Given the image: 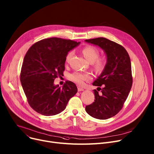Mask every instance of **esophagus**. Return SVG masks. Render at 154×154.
Returning <instances> with one entry per match:
<instances>
[{"label":"esophagus","instance_id":"obj_1","mask_svg":"<svg viewBox=\"0 0 154 154\" xmlns=\"http://www.w3.org/2000/svg\"><path fill=\"white\" fill-rule=\"evenodd\" d=\"M77 88H78V91H84V88L81 87H80V86H79V87H77Z\"/></svg>","mask_w":154,"mask_h":154}]
</instances>
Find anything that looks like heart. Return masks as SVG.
I'll return each mask as SVG.
<instances>
[{
  "label": "heart",
  "instance_id": "heart-1",
  "mask_svg": "<svg viewBox=\"0 0 154 154\" xmlns=\"http://www.w3.org/2000/svg\"><path fill=\"white\" fill-rule=\"evenodd\" d=\"M82 53L85 59L91 63L95 62L99 56L98 51L95 48L91 46L85 47L82 50ZM72 54V52H69L67 54L66 57V60L67 62H68L70 60ZM104 64L105 60L103 59H98L95 61V67L98 69H100L103 67ZM69 78L72 81L75 82V83L79 85H82L84 84V81L90 80L91 79V75L88 73H83L81 72H75L69 75Z\"/></svg>",
  "mask_w": 154,
  "mask_h": 154
}]
</instances>
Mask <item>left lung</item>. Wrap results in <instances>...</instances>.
Listing matches in <instances>:
<instances>
[{
	"mask_svg": "<svg viewBox=\"0 0 154 154\" xmlns=\"http://www.w3.org/2000/svg\"><path fill=\"white\" fill-rule=\"evenodd\" d=\"M85 42L100 47L106 56L103 71L93 83L98 87L97 90H94L95 100L86 106L85 110L95 118L106 119L121 109L130 92L132 84L130 57L125 48L105 38Z\"/></svg>",
	"mask_w": 154,
	"mask_h": 154,
	"instance_id": "left-lung-1",
	"label": "left lung"
}]
</instances>
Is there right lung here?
<instances>
[{
	"mask_svg": "<svg viewBox=\"0 0 154 154\" xmlns=\"http://www.w3.org/2000/svg\"><path fill=\"white\" fill-rule=\"evenodd\" d=\"M79 44L70 39L51 38L39 41L27 51L20 81L29 105L39 113H60L76 94L77 88L72 82L67 81L60 88L54 81L63 74L68 53Z\"/></svg>",
	"mask_w": 154,
	"mask_h": 154,
	"instance_id": "obj_1",
	"label": "right lung"
}]
</instances>
